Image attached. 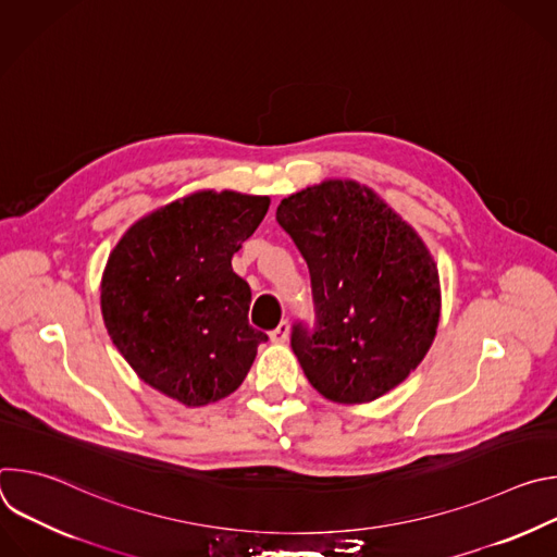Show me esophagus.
<instances>
[{"instance_id":"esophagus-1","label":"esophagus","mask_w":557,"mask_h":557,"mask_svg":"<svg viewBox=\"0 0 557 557\" xmlns=\"http://www.w3.org/2000/svg\"><path fill=\"white\" fill-rule=\"evenodd\" d=\"M288 333H290L288 324H286V322H282L275 331H271V342H273V344H284V342L288 339Z\"/></svg>"}]
</instances>
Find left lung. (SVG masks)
<instances>
[{"label": "left lung", "mask_w": 557, "mask_h": 557, "mask_svg": "<svg viewBox=\"0 0 557 557\" xmlns=\"http://www.w3.org/2000/svg\"><path fill=\"white\" fill-rule=\"evenodd\" d=\"M310 271L314 326L293 352L310 385L337 404H368L410 376L441 317L438 269L419 233L372 189L324 181L275 213Z\"/></svg>", "instance_id": "obj_1"}]
</instances>
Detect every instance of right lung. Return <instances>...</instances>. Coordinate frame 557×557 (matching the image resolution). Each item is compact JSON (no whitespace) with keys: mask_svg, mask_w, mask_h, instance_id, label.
I'll list each match as a JSON object with an SVG mask.
<instances>
[{"mask_svg":"<svg viewBox=\"0 0 557 557\" xmlns=\"http://www.w3.org/2000/svg\"><path fill=\"white\" fill-rule=\"evenodd\" d=\"M269 196L196 191L127 228L103 271L106 329L134 372L198 408L240 387L258 346L249 284L231 269Z\"/></svg>","mask_w":557,"mask_h":557,"instance_id":"1","label":"right lung"}]
</instances>
